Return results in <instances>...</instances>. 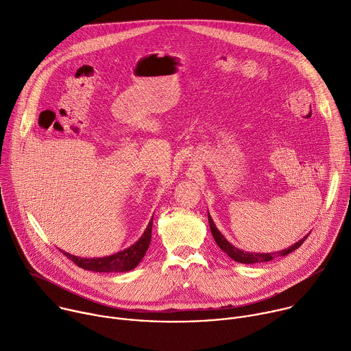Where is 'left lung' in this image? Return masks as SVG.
Masks as SVG:
<instances>
[{
    "label": "left lung",
    "mask_w": 351,
    "mask_h": 351,
    "mask_svg": "<svg viewBox=\"0 0 351 351\" xmlns=\"http://www.w3.org/2000/svg\"><path fill=\"white\" fill-rule=\"evenodd\" d=\"M208 223H210V229H211V233H213V237L214 240L217 241L218 247L222 250L223 253H226L232 260H234L236 263H241V264H257V263H268L271 260H274L275 257H282V256H287L290 254L291 252H294L295 248H298L300 245H302L304 243V240L307 239L303 237L302 240H298L297 243H294L291 247L289 248H285L282 250V252H276V253H245V252H241V250L236 248L234 245H232L222 234L221 232L217 229V226L214 225L210 214H208Z\"/></svg>",
    "instance_id": "1"
}]
</instances>
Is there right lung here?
Instances as JSON below:
<instances>
[{"instance_id": "1", "label": "right lung", "mask_w": 351, "mask_h": 351, "mask_svg": "<svg viewBox=\"0 0 351 351\" xmlns=\"http://www.w3.org/2000/svg\"><path fill=\"white\" fill-rule=\"evenodd\" d=\"M152 229H153V218L149 221L145 232L143 236L129 248L123 250V252H119L117 254H112L110 257H103V258H80L68 253H64L65 257H68L71 261H73L77 267L87 269V271H94V272H126L133 269L134 267L138 265L141 258L144 257L147 248L149 245V241H152Z\"/></svg>"}]
</instances>
